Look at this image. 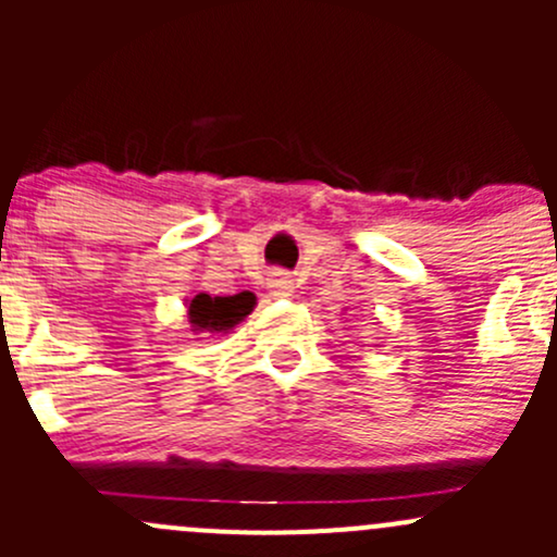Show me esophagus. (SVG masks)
I'll list each match as a JSON object with an SVG mask.
<instances>
[{"label": "esophagus", "mask_w": 557, "mask_h": 557, "mask_svg": "<svg viewBox=\"0 0 557 557\" xmlns=\"http://www.w3.org/2000/svg\"><path fill=\"white\" fill-rule=\"evenodd\" d=\"M267 288H269V294L272 296H280V299H285V296H294V280L288 277V274L285 272H272L269 274V280H267Z\"/></svg>", "instance_id": "esophagus-1"}]
</instances>
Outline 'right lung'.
<instances>
[{"label": "right lung", "instance_id": "right-lung-1", "mask_svg": "<svg viewBox=\"0 0 557 557\" xmlns=\"http://www.w3.org/2000/svg\"><path fill=\"white\" fill-rule=\"evenodd\" d=\"M185 307H188V323L194 334H228L252 312L256 296L250 290L234 296L196 294L185 299Z\"/></svg>", "mask_w": 557, "mask_h": 557}]
</instances>
